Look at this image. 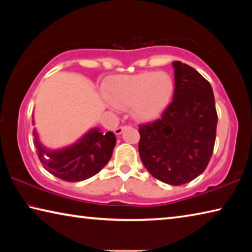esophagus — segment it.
Segmentation results:
<instances>
[{"instance_id": "obj_1", "label": "esophagus", "mask_w": 252, "mask_h": 252, "mask_svg": "<svg viewBox=\"0 0 252 252\" xmlns=\"http://www.w3.org/2000/svg\"><path fill=\"white\" fill-rule=\"evenodd\" d=\"M127 126H118V127H116V130H114V133H116L117 135H120L123 131H125L126 129Z\"/></svg>"}]
</instances>
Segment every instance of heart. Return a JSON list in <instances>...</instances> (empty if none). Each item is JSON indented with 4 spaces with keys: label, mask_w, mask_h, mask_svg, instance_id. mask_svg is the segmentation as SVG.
<instances>
[{
    "label": "heart",
    "mask_w": 252,
    "mask_h": 252,
    "mask_svg": "<svg viewBox=\"0 0 252 252\" xmlns=\"http://www.w3.org/2000/svg\"><path fill=\"white\" fill-rule=\"evenodd\" d=\"M173 80L167 72L147 71L117 76L106 85L105 95L119 109L131 106L132 116L150 121L162 113L173 93Z\"/></svg>",
    "instance_id": "b5f03b06"
}]
</instances>
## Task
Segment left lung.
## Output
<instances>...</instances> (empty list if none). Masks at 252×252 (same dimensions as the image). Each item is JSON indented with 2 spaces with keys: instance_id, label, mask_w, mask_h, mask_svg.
Masks as SVG:
<instances>
[{
  "instance_id": "obj_1",
  "label": "left lung",
  "mask_w": 252,
  "mask_h": 252,
  "mask_svg": "<svg viewBox=\"0 0 252 252\" xmlns=\"http://www.w3.org/2000/svg\"><path fill=\"white\" fill-rule=\"evenodd\" d=\"M171 103L158 120L140 126L139 153L158 180L185 185L200 176L210 161L218 116L210 83L197 70L172 62Z\"/></svg>"
}]
</instances>
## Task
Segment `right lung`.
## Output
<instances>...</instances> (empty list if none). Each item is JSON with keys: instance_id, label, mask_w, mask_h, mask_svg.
<instances>
[{"instance_id": "right-lung-1", "label": "right lung", "mask_w": 252, "mask_h": 252, "mask_svg": "<svg viewBox=\"0 0 252 252\" xmlns=\"http://www.w3.org/2000/svg\"><path fill=\"white\" fill-rule=\"evenodd\" d=\"M32 122L34 125V120ZM33 134L37 157L44 169L67 182L83 181L101 171L111 159L117 142L112 132L102 133L99 127H92L73 144L52 150L41 143L35 129Z\"/></svg>"}]
</instances>
